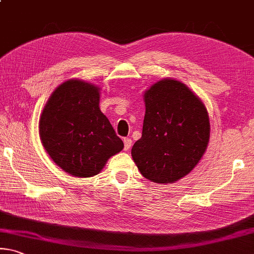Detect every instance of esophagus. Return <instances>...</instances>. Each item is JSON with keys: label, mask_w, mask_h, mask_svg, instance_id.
<instances>
[{"label": "esophagus", "mask_w": 254, "mask_h": 254, "mask_svg": "<svg viewBox=\"0 0 254 254\" xmlns=\"http://www.w3.org/2000/svg\"><path fill=\"white\" fill-rule=\"evenodd\" d=\"M132 146V140L130 138H124V150H128Z\"/></svg>", "instance_id": "1"}]
</instances>
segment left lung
<instances>
[{"label": "left lung", "mask_w": 254, "mask_h": 254, "mask_svg": "<svg viewBox=\"0 0 254 254\" xmlns=\"http://www.w3.org/2000/svg\"><path fill=\"white\" fill-rule=\"evenodd\" d=\"M142 136L131 155L140 173L155 183L188 175L206 151L210 123L207 108L187 84L163 79L144 92Z\"/></svg>", "instance_id": "obj_1"}]
</instances>
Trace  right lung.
<instances>
[{"instance_id": "obj_1", "label": "right lung", "mask_w": 254, "mask_h": 254, "mask_svg": "<svg viewBox=\"0 0 254 254\" xmlns=\"http://www.w3.org/2000/svg\"><path fill=\"white\" fill-rule=\"evenodd\" d=\"M99 87L79 79L52 92L39 120V136L53 162L75 178L97 175L124 144L99 108Z\"/></svg>"}]
</instances>
